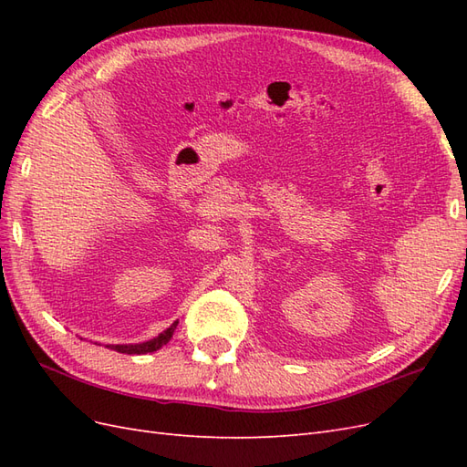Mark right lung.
<instances>
[{"label":"right lung","instance_id":"obj_1","mask_svg":"<svg viewBox=\"0 0 467 467\" xmlns=\"http://www.w3.org/2000/svg\"><path fill=\"white\" fill-rule=\"evenodd\" d=\"M175 329H177V321L171 325V327L165 329L160 337L151 338V341H148V343H140V345H109V348H115L117 352H124V355H146V352H153V350L161 348L163 345H167L169 338L173 337Z\"/></svg>","mask_w":467,"mask_h":467}]
</instances>
